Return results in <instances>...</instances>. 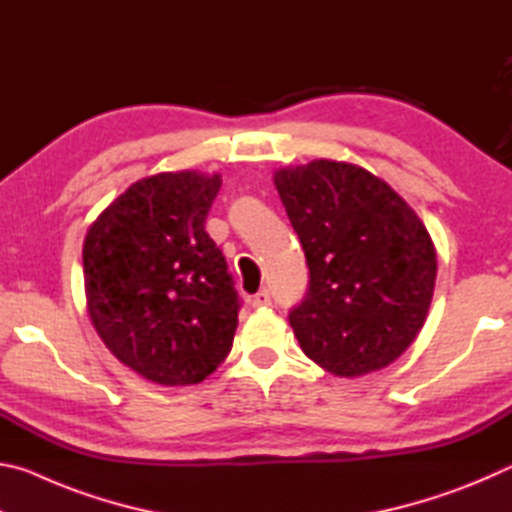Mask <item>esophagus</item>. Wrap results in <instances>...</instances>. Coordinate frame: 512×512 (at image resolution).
<instances>
[{
	"mask_svg": "<svg viewBox=\"0 0 512 512\" xmlns=\"http://www.w3.org/2000/svg\"><path fill=\"white\" fill-rule=\"evenodd\" d=\"M250 305H253V307H268V305H271V293H268L266 289L257 291L255 296L250 298Z\"/></svg>",
	"mask_w": 512,
	"mask_h": 512,
	"instance_id": "esophagus-1",
	"label": "esophagus"
}]
</instances>
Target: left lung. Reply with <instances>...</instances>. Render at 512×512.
Returning <instances> with one entry per match:
<instances>
[{
    "label": "left lung",
    "instance_id": "8db88e82",
    "mask_svg": "<svg viewBox=\"0 0 512 512\" xmlns=\"http://www.w3.org/2000/svg\"><path fill=\"white\" fill-rule=\"evenodd\" d=\"M273 180L309 266L305 298L289 311L302 352L336 377L386 368L431 305L427 228L384 180L348 162L314 160Z\"/></svg>",
    "mask_w": 512,
    "mask_h": 512
}]
</instances>
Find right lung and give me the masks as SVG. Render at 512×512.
<instances>
[{
    "label": "right lung",
    "instance_id": "right-lung-1",
    "mask_svg": "<svg viewBox=\"0 0 512 512\" xmlns=\"http://www.w3.org/2000/svg\"><path fill=\"white\" fill-rule=\"evenodd\" d=\"M219 189V173L142 178L85 235L92 325L124 366L155 384H198L232 350L241 300L205 232Z\"/></svg>",
    "mask_w": 512,
    "mask_h": 512
}]
</instances>
